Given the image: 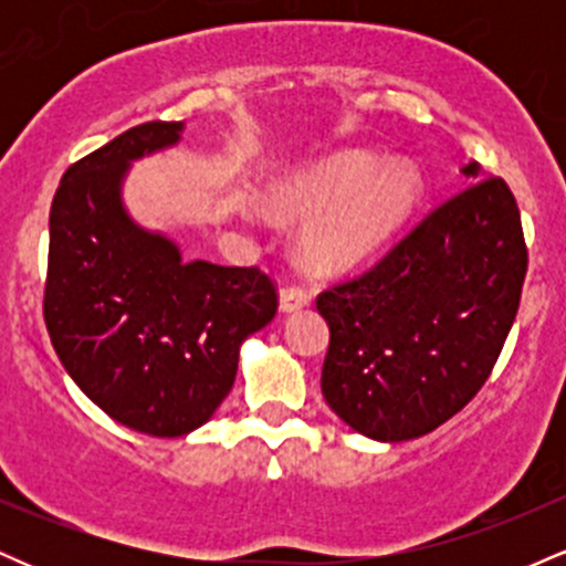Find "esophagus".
Returning a JSON list of instances; mask_svg holds the SVG:
<instances>
[{
    "label": "esophagus",
    "instance_id": "obj_1",
    "mask_svg": "<svg viewBox=\"0 0 566 566\" xmlns=\"http://www.w3.org/2000/svg\"><path fill=\"white\" fill-rule=\"evenodd\" d=\"M308 303H311V292L301 287V284H287V287H282V292H279V308H282L284 314H290V311H301Z\"/></svg>",
    "mask_w": 566,
    "mask_h": 566
}]
</instances>
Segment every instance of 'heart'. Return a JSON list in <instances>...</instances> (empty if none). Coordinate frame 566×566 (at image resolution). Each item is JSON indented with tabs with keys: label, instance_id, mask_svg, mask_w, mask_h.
Segmentation results:
<instances>
[{
	"label": "heart",
	"instance_id": "1",
	"mask_svg": "<svg viewBox=\"0 0 566 566\" xmlns=\"http://www.w3.org/2000/svg\"><path fill=\"white\" fill-rule=\"evenodd\" d=\"M420 199L415 167L375 151H343L274 188V210L314 218L301 237L303 261L319 271L367 261L412 216Z\"/></svg>",
	"mask_w": 566,
	"mask_h": 566
}]
</instances>
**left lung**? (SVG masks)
<instances>
[{"mask_svg": "<svg viewBox=\"0 0 566 566\" xmlns=\"http://www.w3.org/2000/svg\"><path fill=\"white\" fill-rule=\"evenodd\" d=\"M473 178L365 274L319 292L322 394L378 441L431 433L490 378L527 276L522 216L497 175Z\"/></svg>", "mask_w": 566, "mask_h": 566, "instance_id": "1", "label": "left lung"}]
</instances>
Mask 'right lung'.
Here are the masks:
<instances>
[{"instance_id": "add662e5", "label": "right lung", "mask_w": 566, "mask_h": 566, "mask_svg": "<svg viewBox=\"0 0 566 566\" xmlns=\"http://www.w3.org/2000/svg\"><path fill=\"white\" fill-rule=\"evenodd\" d=\"M180 122H146L74 161L50 210L44 324L90 399L148 437H184L212 418L239 348L276 314L258 265L186 263L122 207L133 159L180 140Z\"/></svg>"}]
</instances>
